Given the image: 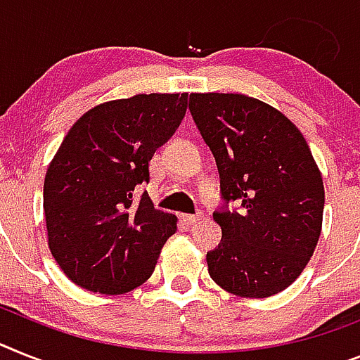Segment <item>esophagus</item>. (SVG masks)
Returning a JSON list of instances; mask_svg holds the SVG:
<instances>
[{"instance_id":"esophagus-1","label":"esophagus","mask_w":360,"mask_h":360,"mask_svg":"<svg viewBox=\"0 0 360 360\" xmlns=\"http://www.w3.org/2000/svg\"><path fill=\"white\" fill-rule=\"evenodd\" d=\"M201 217H203V214H183V221L186 225H195Z\"/></svg>"}]
</instances>
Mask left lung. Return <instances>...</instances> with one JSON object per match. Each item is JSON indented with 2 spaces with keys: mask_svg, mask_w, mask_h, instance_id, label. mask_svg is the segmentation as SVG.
<instances>
[{
  "mask_svg": "<svg viewBox=\"0 0 360 360\" xmlns=\"http://www.w3.org/2000/svg\"><path fill=\"white\" fill-rule=\"evenodd\" d=\"M188 110L219 172L221 241L208 274L225 291L273 297L304 271L319 243L324 185L300 129L265 102L192 93ZM231 202L238 207L232 211Z\"/></svg>",
  "mask_w": 360,
  "mask_h": 360,
  "instance_id": "1",
  "label": "left lung"
}]
</instances>
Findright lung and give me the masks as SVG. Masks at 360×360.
<instances>
[{"label": "right lung", "mask_w": 360, "mask_h": 360, "mask_svg": "<svg viewBox=\"0 0 360 360\" xmlns=\"http://www.w3.org/2000/svg\"><path fill=\"white\" fill-rule=\"evenodd\" d=\"M188 95H135L104 102L72 124L47 168L44 210L49 249L80 288L122 295L152 276L175 216L139 185L179 128Z\"/></svg>", "instance_id": "right-lung-1"}]
</instances>
